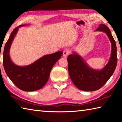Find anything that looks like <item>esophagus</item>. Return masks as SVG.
Segmentation results:
<instances>
[{
    "mask_svg": "<svg viewBox=\"0 0 122 122\" xmlns=\"http://www.w3.org/2000/svg\"><path fill=\"white\" fill-rule=\"evenodd\" d=\"M69 53H70V51L69 49H65L63 51V56L64 57H67V56H68V55L69 54Z\"/></svg>",
    "mask_w": 122,
    "mask_h": 122,
    "instance_id": "esophagus-1",
    "label": "esophagus"
}]
</instances>
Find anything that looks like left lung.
Returning a JSON list of instances; mask_svg holds the SVG:
<instances>
[{
	"mask_svg": "<svg viewBox=\"0 0 122 122\" xmlns=\"http://www.w3.org/2000/svg\"><path fill=\"white\" fill-rule=\"evenodd\" d=\"M95 31L105 33L111 44L110 57L103 69H92L75 52H73V54L69 55L67 58L68 72L73 83L79 89L88 92L102 87L112 76L117 62L116 44L109 28L104 24H100Z\"/></svg>",
	"mask_w": 122,
	"mask_h": 122,
	"instance_id": "1",
	"label": "left lung"
}]
</instances>
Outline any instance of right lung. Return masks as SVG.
Returning a JSON list of instances; mask_svg holds the SVG:
<instances>
[{
  "label": "right lung",
  "mask_w": 122,
  "mask_h": 122,
  "mask_svg": "<svg viewBox=\"0 0 122 122\" xmlns=\"http://www.w3.org/2000/svg\"><path fill=\"white\" fill-rule=\"evenodd\" d=\"M25 26L27 25H21L17 27L10 35L4 47L3 65L8 77L18 88L26 92H33L40 89L46 84L51 69L61 58L63 52L59 51L45 55L27 66L16 65L10 58V50L19 28Z\"/></svg>",
  "instance_id": "add662e5"
}]
</instances>
